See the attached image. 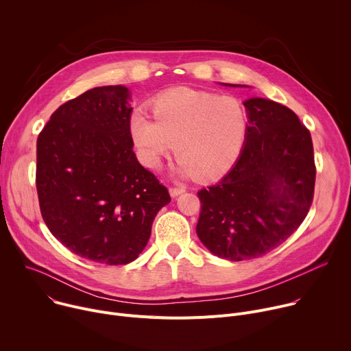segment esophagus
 Wrapping results in <instances>:
<instances>
[{
    "mask_svg": "<svg viewBox=\"0 0 351 351\" xmlns=\"http://www.w3.org/2000/svg\"><path fill=\"white\" fill-rule=\"evenodd\" d=\"M184 191H186V187H183V186H173L169 189V193L172 197H178L179 194H182Z\"/></svg>",
    "mask_w": 351,
    "mask_h": 351,
    "instance_id": "34e87169",
    "label": "esophagus"
}]
</instances>
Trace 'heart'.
Wrapping results in <instances>:
<instances>
[{
  "label": "heart",
  "instance_id": "b5f03b06",
  "mask_svg": "<svg viewBox=\"0 0 351 351\" xmlns=\"http://www.w3.org/2000/svg\"><path fill=\"white\" fill-rule=\"evenodd\" d=\"M152 108L156 120L136 111L129 123L145 167L157 169L175 148L183 176L214 179L236 164L248 129L247 111L237 98L178 87L156 97Z\"/></svg>",
  "mask_w": 351,
  "mask_h": 351
}]
</instances>
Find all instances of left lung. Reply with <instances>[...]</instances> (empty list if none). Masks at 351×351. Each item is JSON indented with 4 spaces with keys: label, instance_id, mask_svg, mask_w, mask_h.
<instances>
[{
    "label": "left lung",
    "instance_id": "1",
    "mask_svg": "<svg viewBox=\"0 0 351 351\" xmlns=\"http://www.w3.org/2000/svg\"><path fill=\"white\" fill-rule=\"evenodd\" d=\"M248 129L241 154L217 184L197 193V236L230 261L263 257L307 217L315 186L310 130L287 107L265 98L244 101Z\"/></svg>",
    "mask_w": 351,
    "mask_h": 351
}]
</instances>
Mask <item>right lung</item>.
Masks as SVG:
<instances>
[{
	"mask_svg": "<svg viewBox=\"0 0 351 351\" xmlns=\"http://www.w3.org/2000/svg\"><path fill=\"white\" fill-rule=\"evenodd\" d=\"M129 88L94 87L62 104L37 138L41 217L76 256L125 265L143 252L168 189L136 158Z\"/></svg>",
	"mask_w": 351,
	"mask_h": 351,
	"instance_id": "obj_1",
	"label": "right lung"
}]
</instances>
